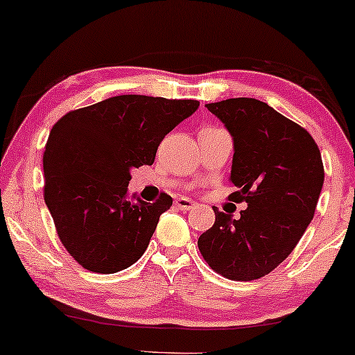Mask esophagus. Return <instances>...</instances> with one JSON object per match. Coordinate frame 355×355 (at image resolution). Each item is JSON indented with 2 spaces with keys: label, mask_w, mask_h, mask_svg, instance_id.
Instances as JSON below:
<instances>
[{
  "label": "esophagus",
  "mask_w": 355,
  "mask_h": 355,
  "mask_svg": "<svg viewBox=\"0 0 355 355\" xmlns=\"http://www.w3.org/2000/svg\"><path fill=\"white\" fill-rule=\"evenodd\" d=\"M174 204H176V207L181 209V211H191V209L196 207L194 200H191L187 198H178L176 200H174Z\"/></svg>",
  "instance_id": "34e87169"
}]
</instances>
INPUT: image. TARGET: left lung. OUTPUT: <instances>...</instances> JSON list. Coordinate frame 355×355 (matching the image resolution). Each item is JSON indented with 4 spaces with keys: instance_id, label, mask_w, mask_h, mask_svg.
I'll return each mask as SVG.
<instances>
[{
    "instance_id": "8db88e82",
    "label": "left lung",
    "mask_w": 355,
    "mask_h": 355,
    "mask_svg": "<svg viewBox=\"0 0 355 355\" xmlns=\"http://www.w3.org/2000/svg\"><path fill=\"white\" fill-rule=\"evenodd\" d=\"M234 138L229 200L247 202L240 218L216 212L198 240L209 266L234 282L273 271L295 250L313 220L324 182L321 151L311 135L255 98L207 103Z\"/></svg>"
}]
</instances>
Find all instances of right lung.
Returning <instances> with one entry per match:
<instances>
[{
  "mask_svg": "<svg viewBox=\"0 0 355 355\" xmlns=\"http://www.w3.org/2000/svg\"><path fill=\"white\" fill-rule=\"evenodd\" d=\"M198 107V100L118 95L65 113L52 126L44 200L78 265L107 275L139 260L173 198L161 192L153 204L126 200L130 171L155 163L166 135Z\"/></svg>",
  "mask_w": 355,
  "mask_h": 355,
  "instance_id": "1",
  "label": "right lung"
}]
</instances>
